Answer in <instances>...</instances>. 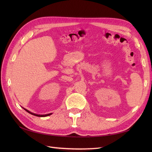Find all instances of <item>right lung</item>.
Segmentation results:
<instances>
[{
  "label": "right lung",
  "instance_id": "obj_1",
  "mask_svg": "<svg viewBox=\"0 0 152 152\" xmlns=\"http://www.w3.org/2000/svg\"><path fill=\"white\" fill-rule=\"evenodd\" d=\"M25 109V108H24ZM26 111L27 112H28L29 113H30V114H31V115H35V116H37V117H46V116H49V115H51L52 113H49V114H46V115H37V114H35V113H31V112H29L28 110H27L26 109H25Z\"/></svg>",
  "mask_w": 152,
  "mask_h": 152
}]
</instances>
